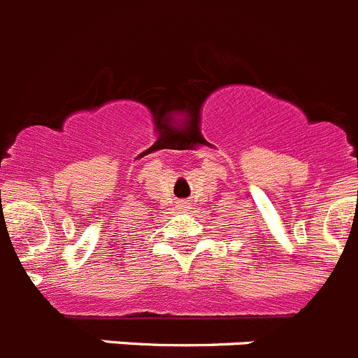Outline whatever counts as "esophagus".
<instances>
[{
    "instance_id": "1",
    "label": "esophagus",
    "mask_w": 358,
    "mask_h": 358,
    "mask_svg": "<svg viewBox=\"0 0 358 358\" xmlns=\"http://www.w3.org/2000/svg\"><path fill=\"white\" fill-rule=\"evenodd\" d=\"M189 207H191V205H189V201H187V200H182V201H178V209L185 210V209H189Z\"/></svg>"
}]
</instances>
